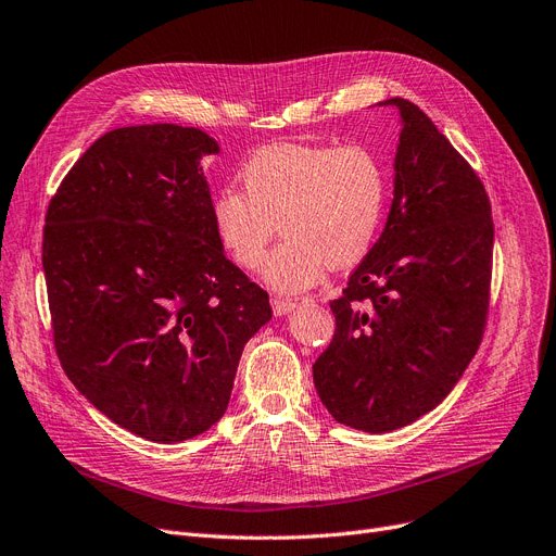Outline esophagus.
<instances>
[{
	"label": "esophagus",
	"instance_id": "obj_1",
	"mask_svg": "<svg viewBox=\"0 0 556 556\" xmlns=\"http://www.w3.org/2000/svg\"><path fill=\"white\" fill-rule=\"evenodd\" d=\"M296 301L294 299H282V296H274L271 299V307H274V314L276 316H282V314H287V312H292V309H296Z\"/></svg>",
	"mask_w": 556,
	"mask_h": 556
}]
</instances>
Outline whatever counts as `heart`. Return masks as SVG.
Segmentation results:
<instances>
[{"label":"heart","instance_id":"b5f03b06","mask_svg":"<svg viewBox=\"0 0 556 556\" xmlns=\"http://www.w3.org/2000/svg\"><path fill=\"white\" fill-rule=\"evenodd\" d=\"M240 180L242 190L224 185L213 197L217 240L237 267L257 271L278 224L285 242L264 267L278 292H303L328 267H353L376 242L387 176L364 144H269L247 157Z\"/></svg>","mask_w":556,"mask_h":556}]
</instances>
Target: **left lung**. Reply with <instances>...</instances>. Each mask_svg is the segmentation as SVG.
Returning a JSON list of instances; mask_svg holds the SVG:
<instances>
[{
	"label": "left lung",
	"instance_id": "left-lung-1",
	"mask_svg": "<svg viewBox=\"0 0 556 556\" xmlns=\"http://www.w3.org/2000/svg\"><path fill=\"white\" fill-rule=\"evenodd\" d=\"M393 203L380 240L330 301L334 337L314 387L334 420L371 434L432 412L486 328L493 217L484 182L407 99Z\"/></svg>",
	"mask_w": 556,
	"mask_h": 556
}]
</instances>
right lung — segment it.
I'll return each mask as SVG.
<instances>
[{
	"label": "right lung",
	"instance_id": "1",
	"mask_svg": "<svg viewBox=\"0 0 556 556\" xmlns=\"http://www.w3.org/2000/svg\"><path fill=\"white\" fill-rule=\"evenodd\" d=\"M192 126L101 136L51 197L42 269L65 376L119 428L178 443L224 416L269 294L224 255Z\"/></svg>",
	"mask_w": 556,
	"mask_h": 556
}]
</instances>
